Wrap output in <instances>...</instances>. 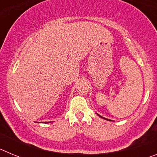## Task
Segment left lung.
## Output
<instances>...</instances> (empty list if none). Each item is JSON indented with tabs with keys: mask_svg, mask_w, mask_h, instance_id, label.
<instances>
[{
	"mask_svg": "<svg viewBox=\"0 0 157 157\" xmlns=\"http://www.w3.org/2000/svg\"><path fill=\"white\" fill-rule=\"evenodd\" d=\"M96 114L98 115V116H100V117H101V118H102V119H104V120H108V119H106V118H105V117H102V116H100V115H98V113H96ZM110 121H111V120H110Z\"/></svg>",
	"mask_w": 157,
	"mask_h": 157,
	"instance_id": "8db88e82",
	"label": "left lung"
}]
</instances>
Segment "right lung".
Masks as SVG:
<instances>
[{
  "instance_id": "right-lung-1",
  "label": "right lung",
  "mask_w": 157,
  "mask_h": 157,
  "mask_svg": "<svg viewBox=\"0 0 157 157\" xmlns=\"http://www.w3.org/2000/svg\"><path fill=\"white\" fill-rule=\"evenodd\" d=\"M48 123H51V122H48Z\"/></svg>"
}]
</instances>
